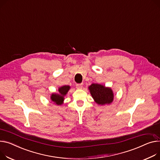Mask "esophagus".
<instances>
[{"mask_svg":"<svg viewBox=\"0 0 160 160\" xmlns=\"http://www.w3.org/2000/svg\"><path fill=\"white\" fill-rule=\"evenodd\" d=\"M82 83H78L76 85V88L78 89H82Z\"/></svg>","mask_w":160,"mask_h":160,"instance_id":"1","label":"esophagus"}]
</instances>
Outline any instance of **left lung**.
Segmentation results:
<instances>
[{
	"instance_id": "obj_1",
	"label": "left lung",
	"mask_w": 160,
	"mask_h": 160,
	"mask_svg": "<svg viewBox=\"0 0 160 160\" xmlns=\"http://www.w3.org/2000/svg\"><path fill=\"white\" fill-rule=\"evenodd\" d=\"M88 89L94 102L98 105H109L114 100V92L111 88L102 84L92 83Z\"/></svg>"
}]
</instances>
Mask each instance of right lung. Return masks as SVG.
I'll list each match as a JSON object with an SVG mask.
<instances>
[{
    "instance_id": "right-lung-1",
    "label": "right lung",
    "mask_w": 160,
    "mask_h": 160,
    "mask_svg": "<svg viewBox=\"0 0 160 160\" xmlns=\"http://www.w3.org/2000/svg\"><path fill=\"white\" fill-rule=\"evenodd\" d=\"M70 88L71 87L69 86H63L62 87H60L58 89V93L54 92L51 94L50 99L51 102L58 105L63 104L66 95L68 92Z\"/></svg>"
}]
</instances>
